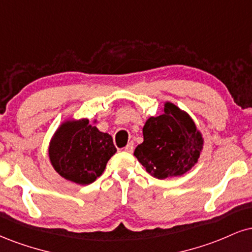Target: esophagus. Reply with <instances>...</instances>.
Instances as JSON below:
<instances>
[{"mask_svg": "<svg viewBox=\"0 0 252 252\" xmlns=\"http://www.w3.org/2000/svg\"><path fill=\"white\" fill-rule=\"evenodd\" d=\"M124 151H126V153H132V151H134V142H129L128 145L124 148Z\"/></svg>", "mask_w": 252, "mask_h": 252, "instance_id": "34e87169", "label": "esophagus"}]
</instances>
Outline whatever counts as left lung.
<instances>
[{"mask_svg":"<svg viewBox=\"0 0 252 252\" xmlns=\"http://www.w3.org/2000/svg\"><path fill=\"white\" fill-rule=\"evenodd\" d=\"M143 138L134 155L158 180L189 171L203 148L202 135L191 117L172 103H165L164 113L145 122Z\"/></svg>","mask_w":252,"mask_h":252,"instance_id":"1","label":"left lung"}]
</instances>
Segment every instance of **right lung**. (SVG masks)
I'll return each mask as SVG.
<instances>
[{
	"label": "right lung",
	"instance_id": "add662e5",
	"mask_svg": "<svg viewBox=\"0 0 252 252\" xmlns=\"http://www.w3.org/2000/svg\"><path fill=\"white\" fill-rule=\"evenodd\" d=\"M115 153L113 137L90 126L88 120L66 121L49 147L54 169L65 180L82 186L99 177Z\"/></svg>",
	"mask_w": 252,
	"mask_h": 252
}]
</instances>
